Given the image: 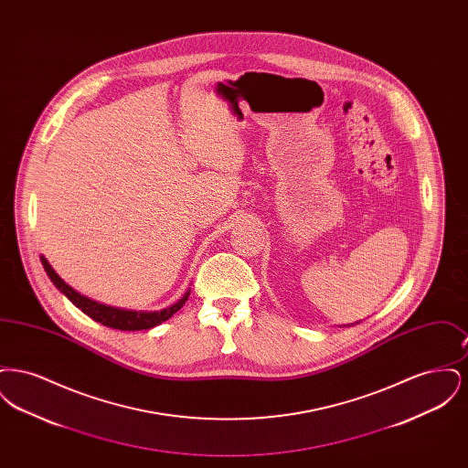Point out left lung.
Returning <instances> with one entry per match:
<instances>
[{
	"mask_svg": "<svg viewBox=\"0 0 468 468\" xmlns=\"http://www.w3.org/2000/svg\"><path fill=\"white\" fill-rule=\"evenodd\" d=\"M347 326H349V324H347ZM351 326H353V324H351Z\"/></svg>",
	"mask_w": 468,
	"mask_h": 468,
	"instance_id": "8db88e82",
	"label": "left lung"
}]
</instances>
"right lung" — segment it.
<instances>
[{
    "label": "right lung",
    "mask_w": 468,
    "mask_h": 468,
    "mask_svg": "<svg viewBox=\"0 0 468 468\" xmlns=\"http://www.w3.org/2000/svg\"><path fill=\"white\" fill-rule=\"evenodd\" d=\"M40 260H42V265H44L47 275L54 282V286L61 291L75 307H79L86 315H90V319L101 323L103 326L113 328V330L136 332V330L154 328L157 324H161L163 321L170 319L186 303V300H187V296L191 292V290L186 291L178 302H176L170 307H166V309H161V311H126V309L111 307V305L94 302V300H90L88 296L80 294L79 291H75L71 286H68L67 282L56 273V270L50 267V263L47 261L45 256H40Z\"/></svg>",
    "instance_id": "obj_1"
}]
</instances>
